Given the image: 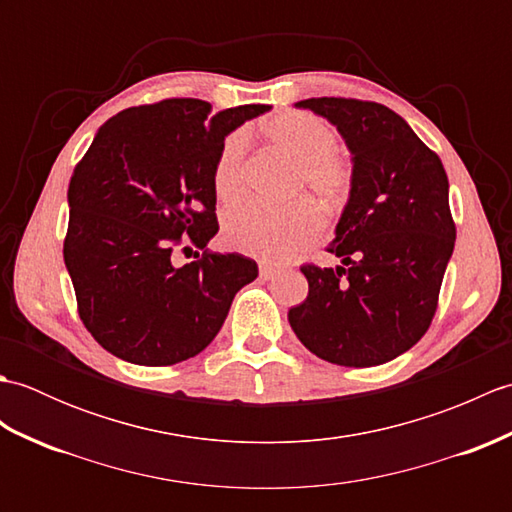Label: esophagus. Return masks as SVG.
<instances>
[{
    "instance_id": "esophagus-1",
    "label": "esophagus",
    "mask_w": 512,
    "mask_h": 512,
    "mask_svg": "<svg viewBox=\"0 0 512 512\" xmlns=\"http://www.w3.org/2000/svg\"><path fill=\"white\" fill-rule=\"evenodd\" d=\"M277 273V268L273 266V264H268V262H262V264H259V275H262L264 279H270V277H273Z\"/></svg>"
}]
</instances>
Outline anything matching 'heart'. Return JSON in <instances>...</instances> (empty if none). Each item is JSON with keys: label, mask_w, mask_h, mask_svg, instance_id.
<instances>
[{"label": "heart", "mask_w": 512, "mask_h": 512, "mask_svg": "<svg viewBox=\"0 0 512 512\" xmlns=\"http://www.w3.org/2000/svg\"><path fill=\"white\" fill-rule=\"evenodd\" d=\"M264 136L297 165L295 191L306 187L328 209L347 202L354 187V165L336 151L334 127L310 112H284L262 127ZM244 134H231L217 154L213 189L217 198L233 202L244 189ZM323 228V217L310 200H295L286 206L239 204L228 209L222 224V239L250 257L286 262L303 253Z\"/></svg>", "instance_id": "heart-1"}]
</instances>
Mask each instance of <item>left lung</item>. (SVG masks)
<instances>
[{"label": "left lung", "mask_w": 512, "mask_h": 512, "mask_svg": "<svg viewBox=\"0 0 512 512\" xmlns=\"http://www.w3.org/2000/svg\"><path fill=\"white\" fill-rule=\"evenodd\" d=\"M297 107L339 129L354 156V187L328 246L343 266L303 264L310 292L288 321L323 361L383 365L416 345L436 317L455 246L447 171L385 105L321 96Z\"/></svg>", "instance_id": "left-lung-1"}]
</instances>
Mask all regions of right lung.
<instances>
[{
  "instance_id": "obj_1",
  "label": "right lung",
  "mask_w": 512,
  "mask_h": 512,
  "mask_svg": "<svg viewBox=\"0 0 512 512\" xmlns=\"http://www.w3.org/2000/svg\"><path fill=\"white\" fill-rule=\"evenodd\" d=\"M268 105L213 114L200 99L123 110L72 171L63 239L76 308L96 343L127 363L165 367L200 354L220 332L257 264L213 253L176 267V247L217 233L213 167L224 136Z\"/></svg>"
}]
</instances>
